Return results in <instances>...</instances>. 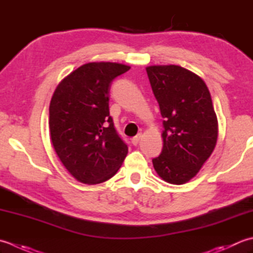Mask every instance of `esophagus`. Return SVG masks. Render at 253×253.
Wrapping results in <instances>:
<instances>
[{
	"instance_id": "esophagus-1",
	"label": "esophagus",
	"mask_w": 253,
	"mask_h": 253,
	"mask_svg": "<svg viewBox=\"0 0 253 253\" xmlns=\"http://www.w3.org/2000/svg\"><path fill=\"white\" fill-rule=\"evenodd\" d=\"M141 137H142V134H137L136 136H134L133 138H132V144L134 146H136L137 144H138V142H140V140H141Z\"/></svg>"
}]
</instances>
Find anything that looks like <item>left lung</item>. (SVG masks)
I'll use <instances>...</instances> for the list:
<instances>
[{"instance_id": "8db88e82", "label": "left lung", "mask_w": 253, "mask_h": 253, "mask_svg": "<svg viewBox=\"0 0 253 253\" xmlns=\"http://www.w3.org/2000/svg\"><path fill=\"white\" fill-rule=\"evenodd\" d=\"M146 72L164 120L163 151L153 166L164 181L183 184L212 155L217 117L205 82L179 65H151Z\"/></svg>"}]
</instances>
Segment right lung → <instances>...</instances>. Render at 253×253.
I'll list each match as a JSON object with an SVG mask.
<instances>
[{"instance_id": "obj_1", "label": "right lung", "mask_w": 253, "mask_h": 253, "mask_svg": "<svg viewBox=\"0 0 253 253\" xmlns=\"http://www.w3.org/2000/svg\"><path fill=\"white\" fill-rule=\"evenodd\" d=\"M131 66L90 62L62 80L49 107L54 151L77 181L98 184L115 176L127 154L109 116L111 82Z\"/></svg>"}]
</instances>
